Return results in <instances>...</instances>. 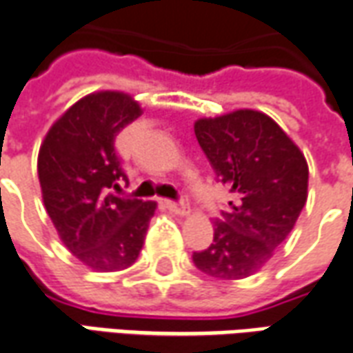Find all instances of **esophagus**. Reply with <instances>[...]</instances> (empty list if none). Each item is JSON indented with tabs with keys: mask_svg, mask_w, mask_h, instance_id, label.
<instances>
[{
	"mask_svg": "<svg viewBox=\"0 0 353 353\" xmlns=\"http://www.w3.org/2000/svg\"><path fill=\"white\" fill-rule=\"evenodd\" d=\"M166 208H168L172 213H176V215L179 216H185V215H189V205L185 202L181 203H177V202H172V200H166Z\"/></svg>",
	"mask_w": 353,
	"mask_h": 353,
	"instance_id": "obj_1",
	"label": "esophagus"
}]
</instances>
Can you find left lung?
<instances>
[{
    "instance_id": "8db88e82",
    "label": "left lung",
    "mask_w": 353,
    "mask_h": 353,
    "mask_svg": "<svg viewBox=\"0 0 353 353\" xmlns=\"http://www.w3.org/2000/svg\"><path fill=\"white\" fill-rule=\"evenodd\" d=\"M194 134L232 202L215 223L213 243L192 254L205 275H256L296 226L309 196V164L275 119L239 108L194 121Z\"/></svg>"
}]
</instances>
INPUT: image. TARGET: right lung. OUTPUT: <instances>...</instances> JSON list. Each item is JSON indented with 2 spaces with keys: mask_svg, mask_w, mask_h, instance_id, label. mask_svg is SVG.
<instances>
[{
  "mask_svg": "<svg viewBox=\"0 0 353 353\" xmlns=\"http://www.w3.org/2000/svg\"><path fill=\"white\" fill-rule=\"evenodd\" d=\"M143 110L123 91H95L57 117L37 157L44 208L70 254L99 273L137 262L157 202L112 194L127 179L116 137Z\"/></svg>",
  "mask_w": 353,
  "mask_h": 353,
  "instance_id": "right-lung-1",
  "label": "right lung"
}]
</instances>
